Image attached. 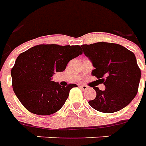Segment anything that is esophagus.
Returning <instances> with one entry per match:
<instances>
[{"instance_id":"esophagus-1","label":"esophagus","mask_w":146,"mask_h":146,"mask_svg":"<svg viewBox=\"0 0 146 146\" xmlns=\"http://www.w3.org/2000/svg\"><path fill=\"white\" fill-rule=\"evenodd\" d=\"M79 87L81 88L82 89V90H84V91H85V90H87L88 88V87L87 85H79Z\"/></svg>"}]
</instances>
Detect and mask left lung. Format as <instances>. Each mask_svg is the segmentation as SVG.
Segmentation results:
<instances>
[{
	"label": "left lung",
	"instance_id": "left-lung-1",
	"mask_svg": "<svg viewBox=\"0 0 146 146\" xmlns=\"http://www.w3.org/2000/svg\"><path fill=\"white\" fill-rule=\"evenodd\" d=\"M81 46L94 67L92 75L106 86L104 91L94 88L97 96L88 101L90 106L105 113L122 110L138 92L141 70L135 54L124 46L111 42H99Z\"/></svg>",
	"mask_w": 146,
	"mask_h": 146
}]
</instances>
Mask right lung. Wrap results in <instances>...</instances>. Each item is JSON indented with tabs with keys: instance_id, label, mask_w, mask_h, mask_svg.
<instances>
[{
	"instance_id": "right-lung-1",
	"label": "right lung",
	"mask_w": 146,
	"mask_h": 146,
	"mask_svg": "<svg viewBox=\"0 0 146 146\" xmlns=\"http://www.w3.org/2000/svg\"><path fill=\"white\" fill-rule=\"evenodd\" d=\"M82 54L80 46L40 44L21 53L11 70L14 93L29 112L48 115L64 104L76 84L61 86L51 80L62 72L70 60Z\"/></svg>"
}]
</instances>
